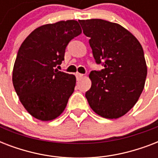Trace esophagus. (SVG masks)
I'll list each match as a JSON object with an SVG mask.
<instances>
[{
    "mask_svg": "<svg viewBox=\"0 0 158 158\" xmlns=\"http://www.w3.org/2000/svg\"><path fill=\"white\" fill-rule=\"evenodd\" d=\"M76 78H77V80H79L80 79H82L83 77H84V74H79V73H77L76 74Z\"/></svg>",
    "mask_w": 158,
    "mask_h": 158,
    "instance_id": "34e87169",
    "label": "esophagus"
}]
</instances>
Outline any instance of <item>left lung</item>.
I'll use <instances>...</instances> for the list:
<instances>
[{"instance_id": "8db88e82", "label": "left lung", "mask_w": 158, "mask_h": 158, "mask_svg": "<svg viewBox=\"0 0 158 158\" xmlns=\"http://www.w3.org/2000/svg\"><path fill=\"white\" fill-rule=\"evenodd\" d=\"M97 64L104 69L89 74L91 89L85 97L94 111L117 119L137 102L144 88L147 65L138 39L115 23L92 19L79 20Z\"/></svg>"}]
</instances>
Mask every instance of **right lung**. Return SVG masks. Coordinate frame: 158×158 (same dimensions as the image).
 I'll return each instance as SVG.
<instances>
[{
	"label": "right lung",
	"mask_w": 158,
	"mask_h": 158,
	"mask_svg": "<svg viewBox=\"0 0 158 158\" xmlns=\"http://www.w3.org/2000/svg\"><path fill=\"white\" fill-rule=\"evenodd\" d=\"M82 33L76 20L38 27L21 44L14 64L12 81L21 103L43 121L58 117L74 93L76 78L59 71L68 43Z\"/></svg>",
	"instance_id": "add662e5"
}]
</instances>
